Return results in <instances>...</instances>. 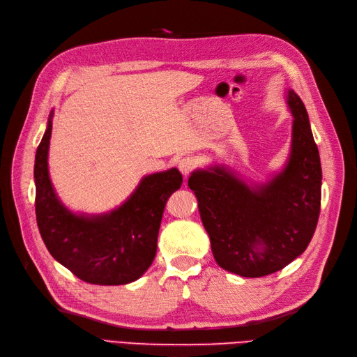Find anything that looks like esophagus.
<instances>
[{
    "label": "esophagus",
    "mask_w": 357,
    "mask_h": 357,
    "mask_svg": "<svg viewBox=\"0 0 357 357\" xmlns=\"http://www.w3.org/2000/svg\"><path fill=\"white\" fill-rule=\"evenodd\" d=\"M195 165H197V162H195V159H192V158H189V156H186V158H183V159H180L178 160V169H180V172L185 177H188L190 172L193 171V168H195Z\"/></svg>",
    "instance_id": "esophagus-1"
}]
</instances>
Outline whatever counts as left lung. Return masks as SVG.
Listing matches in <instances>:
<instances>
[{
  "label": "left lung",
  "mask_w": 357,
  "mask_h": 357,
  "mask_svg": "<svg viewBox=\"0 0 357 357\" xmlns=\"http://www.w3.org/2000/svg\"><path fill=\"white\" fill-rule=\"evenodd\" d=\"M287 160L265 181L255 183L222 164L198 168L188 186L218 265L256 278L283 269L304 253L316 231L321 198V165L308 113L294 89Z\"/></svg>",
  "instance_id": "8db88e82"
}]
</instances>
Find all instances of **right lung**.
Returning a JSON list of instances; mask_svg holds the SVG:
<instances>
[{
    "label": "right lung",
    "instance_id": "add662e5",
    "mask_svg": "<svg viewBox=\"0 0 357 357\" xmlns=\"http://www.w3.org/2000/svg\"><path fill=\"white\" fill-rule=\"evenodd\" d=\"M53 110L37 147V225L53 259L91 284L132 283L152 265L165 202L180 189L177 168L153 172L139 180L119 207L100 214L71 211L59 199L49 174V146Z\"/></svg>",
    "mask_w": 357,
    "mask_h": 357
}]
</instances>
